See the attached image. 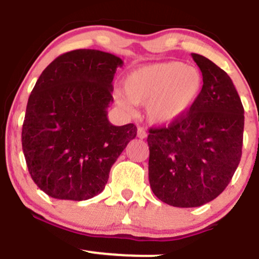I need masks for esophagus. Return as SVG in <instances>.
I'll return each instance as SVG.
<instances>
[{"instance_id": "34e87169", "label": "esophagus", "mask_w": 259, "mask_h": 259, "mask_svg": "<svg viewBox=\"0 0 259 259\" xmlns=\"http://www.w3.org/2000/svg\"><path fill=\"white\" fill-rule=\"evenodd\" d=\"M137 136H138V138L141 139H144L147 138V132H145L144 128H142V127H138V130H137Z\"/></svg>"}]
</instances>
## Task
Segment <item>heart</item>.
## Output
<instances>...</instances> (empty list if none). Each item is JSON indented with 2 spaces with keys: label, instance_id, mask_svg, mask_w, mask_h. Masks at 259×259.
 <instances>
[{
  "label": "heart",
  "instance_id": "heart-1",
  "mask_svg": "<svg viewBox=\"0 0 259 259\" xmlns=\"http://www.w3.org/2000/svg\"><path fill=\"white\" fill-rule=\"evenodd\" d=\"M202 75L196 68L182 62H165L133 70L123 80L117 103L130 109L131 104H147L149 121L169 124L182 118L193 108L202 91Z\"/></svg>",
  "mask_w": 259,
  "mask_h": 259
}]
</instances>
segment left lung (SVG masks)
Listing matches in <instances>:
<instances>
[{
  "label": "left lung",
  "instance_id": "left-lung-1",
  "mask_svg": "<svg viewBox=\"0 0 259 259\" xmlns=\"http://www.w3.org/2000/svg\"><path fill=\"white\" fill-rule=\"evenodd\" d=\"M191 57L202 74L199 99L183 117L148 136L151 190L175 207H199L226 189L244 137V106L232 78L206 57Z\"/></svg>",
  "mask_w": 259,
  "mask_h": 259
}]
</instances>
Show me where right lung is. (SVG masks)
<instances>
[{
	"label": "right lung",
	"instance_id": "1",
	"mask_svg": "<svg viewBox=\"0 0 259 259\" xmlns=\"http://www.w3.org/2000/svg\"><path fill=\"white\" fill-rule=\"evenodd\" d=\"M121 58L97 50L62 54L42 71L27 100L21 145L36 185L59 200L92 199L136 138L133 123L114 126L108 108Z\"/></svg>",
	"mask_w": 259,
	"mask_h": 259
}]
</instances>
